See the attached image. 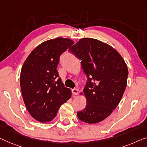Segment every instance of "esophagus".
I'll return each mask as SVG.
<instances>
[{
  "label": "esophagus",
  "mask_w": 147,
  "mask_h": 147,
  "mask_svg": "<svg viewBox=\"0 0 147 147\" xmlns=\"http://www.w3.org/2000/svg\"><path fill=\"white\" fill-rule=\"evenodd\" d=\"M72 92H73V94L76 95V94H78V90L77 89V88H73V89L72 90Z\"/></svg>",
  "instance_id": "34e87169"
}]
</instances>
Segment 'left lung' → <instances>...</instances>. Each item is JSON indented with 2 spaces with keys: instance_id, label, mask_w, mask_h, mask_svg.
<instances>
[{
  "instance_id": "1",
  "label": "left lung",
  "mask_w": 147,
  "mask_h": 147,
  "mask_svg": "<svg viewBox=\"0 0 147 147\" xmlns=\"http://www.w3.org/2000/svg\"><path fill=\"white\" fill-rule=\"evenodd\" d=\"M69 51L80 59L88 79L83 90L86 105L77 113L78 118L86 123H99L121 100L127 86V66L115 49L94 38L80 39Z\"/></svg>"
}]
</instances>
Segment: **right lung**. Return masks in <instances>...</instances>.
Returning a JSON list of instances; mask_svg holds the SVG:
<instances>
[{"mask_svg":"<svg viewBox=\"0 0 147 147\" xmlns=\"http://www.w3.org/2000/svg\"><path fill=\"white\" fill-rule=\"evenodd\" d=\"M74 44L61 37L41 43L33 50L20 72V88L30 115L41 123L51 121L59 107L71 96L57 68L61 55Z\"/></svg>","mask_w":147,"mask_h":147,"instance_id":"right-lung-1","label":"right lung"}]
</instances>
